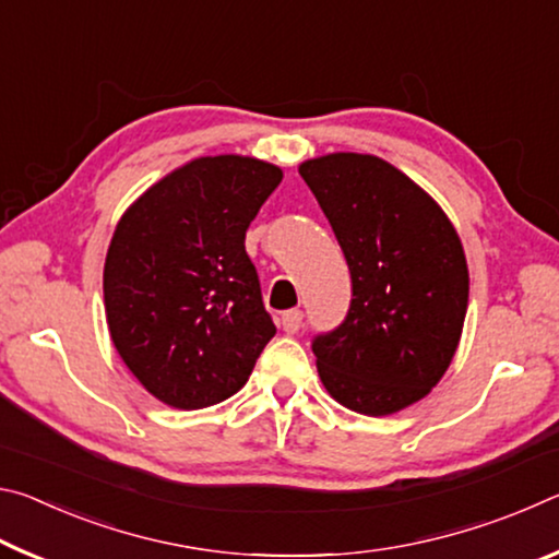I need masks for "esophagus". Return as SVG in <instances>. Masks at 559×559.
<instances>
[{
  "instance_id": "1",
  "label": "esophagus",
  "mask_w": 559,
  "mask_h": 559,
  "mask_svg": "<svg viewBox=\"0 0 559 559\" xmlns=\"http://www.w3.org/2000/svg\"><path fill=\"white\" fill-rule=\"evenodd\" d=\"M300 325H302V313H300V310H286V313L281 316V328L286 330L288 335H296L298 330H300Z\"/></svg>"
}]
</instances>
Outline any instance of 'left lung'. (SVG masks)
<instances>
[{
  "mask_svg": "<svg viewBox=\"0 0 559 559\" xmlns=\"http://www.w3.org/2000/svg\"><path fill=\"white\" fill-rule=\"evenodd\" d=\"M353 276L345 323L313 343L337 404L390 416L424 400L456 355L468 308L463 243L439 202L377 155L298 165Z\"/></svg>",
  "mask_w": 559,
  "mask_h": 559,
  "instance_id": "left-lung-1",
  "label": "left lung"
}]
</instances>
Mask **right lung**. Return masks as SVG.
Masks as SVG:
<instances>
[{"label": "right lung", "mask_w": 559, "mask_h": 559, "mask_svg": "<svg viewBox=\"0 0 559 559\" xmlns=\"http://www.w3.org/2000/svg\"><path fill=\"white\" fill-rule=\"evenodd\" d=\"M283 169L249 155L194 157L122 212L103 266L110 340L175 409L229 400L276 335L246 229Z\"/></svg>", "instance_id": "1"}]
</instances>
